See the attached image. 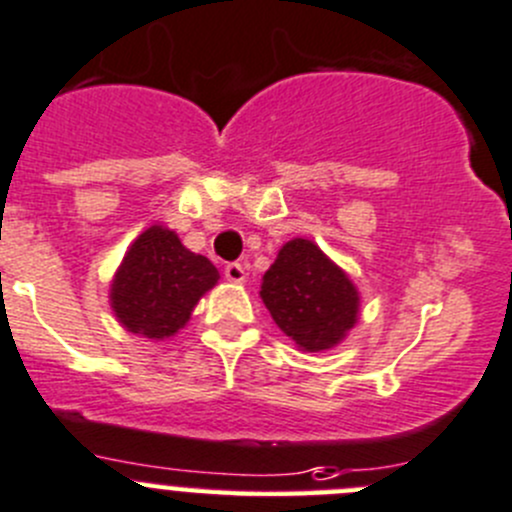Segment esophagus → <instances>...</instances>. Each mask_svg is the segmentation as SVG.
I'll return each instance as SVG.
<instances>
[{
    "mask_svg": "<svg viewBox=\"0 0 512 512\" xmlns=\"http://www.w3.org/2000/svg\"><path fill=\"white\" fill-rule=\"evenodd\" d=\"M225 277L232 282V285H242L245 282V265L242 262H230V265L225 267Z\"/></svg>",
    "mask_w": 512,
    "mask_h": 512,
    "instance_id": "esophagus-1",
    "label": "esophagus"
}]
</instances>
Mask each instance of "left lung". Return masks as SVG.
<instances>
[{"label": "left lung", "instance_id": "8db88e82", "mask_svg": "<svg viewBox=\"0 0 512 512\" xmlns=\"http://www.w3.org/2000/svg\"><path fill=\"white\" fill-rule=\"evenodd\" d=\"M260 297L275 325L302 352L332 350L360 320V292L340 265L305 237L285 242Z\"/></svg>", "mask_w": 512, "mask_h": 512}]
</instances>
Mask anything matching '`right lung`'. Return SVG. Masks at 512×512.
Here are the masks:
<instances>
[{"instance_id":"obj_1","label":"right lung","mask_w":512,"mask_h":512,"mask_svg":"<svg viewBox=\"0 0 512 512\" xmlns=\"http://www.w3.org/2000/svg\"><path fill=\"white\" fill-rule=\"evenodd\" d=\"M220 280L205 255L187 250L175 230L152 225L124 252L109 285L119 325L147 340L175 337L192 310Z\"/></svg>"}]
</instances>
